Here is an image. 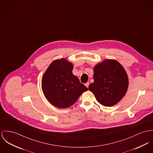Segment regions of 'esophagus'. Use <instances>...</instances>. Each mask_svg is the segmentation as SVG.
<instances>
[{"instance_id": "esophagus-1", "label": "esophagus", "mask_w": 153, "mask_h": 153, "mask_svg": "<svg viewBox=\"0 0 153 153\" xmlns=\"http://www.w3.org/2000/svg\"><path fill=\"white\" fill-rule=\"evenodd\" d=\"M89 84H90V83H89V82H86L85 84V85L88 88V85H89Z\"/></svg>"}]
</instances>
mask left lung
I'll list each match as a JSON object with an SVG mask.
<instances>
[{
  "label": "left lung",
  "instance_id": "1",
  "mask_svg": "<svg viewBox=\"0 0 153 153\" xmlns=\"http://www.w3.org/2000/svg\"><path fill=\"white\" fill-rule=\"evenodd\" d=\"M94 82L88 86L97 101L105 106L119 102L126 93L129 79L124 68L117 60L106 59L94 68Z\"/></svg>",
  "mask_w": 153,
  "mask_h": 153
}]
</instances>
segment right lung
<instances>
[{"label":"right lung","mask_w":153,"mask_h":153,"mask_svg":"<svg viewBox=\"0 0 153 153\" xmlns=\"http://www.w3.org/2000/svg\"><path fill=\"white\" fill-rule=\"evenodd\" d=\"M73 64L66 59H56L42 78V90L48 101L55 107L66 108L74 104L88 88L73 75Z\"/></svg>","instance_id":"obj_1"}]
</instances>
